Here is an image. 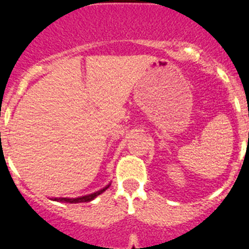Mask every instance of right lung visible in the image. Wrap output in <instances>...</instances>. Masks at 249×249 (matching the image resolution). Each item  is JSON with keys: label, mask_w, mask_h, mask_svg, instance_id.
<instances>
[{"label": "right lung", "mask_w": 249, "mask_h": 249, "mask_svg": "<svg viewBox=\"0 0 249 249\" xmlns=\"http://www.w3.org/2000/svg\"><path fill=\"white\" fill-rule=\"evenodd\" d=\"M111 186V183L108 184V186H106L105 188H102V190L97 191V192L94 193H91V195H87V196H82V197H77V198H51L52 201H57V202H63V203H82V202H91L92 199H94L97 196H100L101 193L105 192L108 187Z\"/></svg>", "instance_id": "obj_1"}]
</instances>
